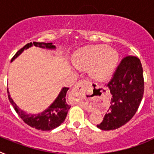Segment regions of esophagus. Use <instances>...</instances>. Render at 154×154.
<instances>
[{
  "label": "esophagus",
  "mask_w": 154,
  "mask_h": 154,
  "mask_svg": "<svg viewBox=\"0 0 154 154\" xmlns=\"http://www.w3.org/2000/svg\"><path fill=\"white\" fill-rule=\"evenodd\" d=\"M85 82V80L82 79V80H80V81H79L75 85L74 88H73L72 89V95L73 96H76L77 94L79 92V91H81V89H82V85H83L84 83Z\"/></svg>",
  "instance_id": "34e87169"
}]
</instances>
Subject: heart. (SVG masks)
I'll return each instance as SVG.
<instances>
[{
    "instance_id": "heart-1",
    "label": "heart",
    "mask_w": 154,
    "mask_h": 154,
    "mask_svg": "<svg viewBox=\"0 0 154 154\" xmlns=\"http://www.w3.org/2000/svg\"><path fill=\"white\" fill-rule=\"evenodd\" d=\"M119 59L116 51L106 45H94L82 50L76 55L74 64L79 69H90V75L98 81L108 79Z\"/></svg>"
}]
</instances>
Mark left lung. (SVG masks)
<instances>
[{"label":"left lung","mask_w":154,"mask_h":154,"mask_svg":"<svg viewBox=\"0 0 154 154\" xmlns=\"http://www.w3.org/2000/svg\"><path fill=\"white\" fill-rule=\"evenodd\" d=\"M107 86L112 94L110 106L97 127L112 130L128 123L140 106L144 92L140 60L135 56L123 58Z\"/></svg>","instance_id":"left-lung-1"}]
</instances>
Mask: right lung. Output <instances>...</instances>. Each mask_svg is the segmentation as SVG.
Returning a JSON list of instances; mask_svg holds the SVG:
<instances>
[{
  "label": "right lung",
  "instance_id": "add662e5",
  "mask_svg": "<svg viewBox=\"0 0 154 154\" xmlns=\"http://www.w3.org/2000/svg\"><path fill=\"white\" fill-rule=\"evenodd\" d=\"M36 46V47L46 48V49H55V46L52 43H45V42H30L28 44L25 45L22 48L17 51L15 55L12 58L11 62H13L17 56L21 55L24 51V49H28V48L31 46ZM69 90V88L64 87L61 90L60 93L58 94V97L55 100L51 103L49 107H48L43 112H39L37 114H28L23 111L19 108L15 103L13 101V99L11 98L10 93L8 92V95L9 101L13 106L14 109L17 113V115L21 118L24 123L28 124L31 127L37 129V130H42V131H48L55 129L56 127L60 126L64 121H65L66 116L68 114V111L70 109L71 106H69L66 103V93Z\"/></svg>",
  "mask_w": 154,
  "mask_h": 154
}]
</instances>
